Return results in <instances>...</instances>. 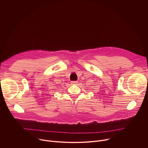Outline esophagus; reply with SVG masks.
I'll use <instances>...</instances> for the list:
<instances>
[{"label": "esophagus", "instance_id": "obj_1", "mask_svg": "<svg viewBox=\"0 0 148 148\" xmlns=\"http://www.w3.org/2000/svg\"><path fill=\"white\" fill-rule=\"evenodd\" d=\"M77 83V81H71V84H76Z\"/></svg>", "mask_w": 148, "mask_h": 148}]
</instances>
